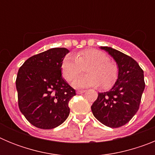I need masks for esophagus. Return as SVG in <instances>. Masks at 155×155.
<instances>
[{
	"label": "esophagus",
	"mask_w": 155,
	"mask_h": 155,
	"mask_svg": "<svg viewBox=\"0 0 155 155\" xmlns=\"http://www.w3.org/2000/svg\"><path fill=\"white\" fill-rule=\"evenodd\" d=\"M84 92H85V91L84 90H78V91H77V94H83Z\"/></svg>",
	"instance_id": "34e87169"
}]
</instances>
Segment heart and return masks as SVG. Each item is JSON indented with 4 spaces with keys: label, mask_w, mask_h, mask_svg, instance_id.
<instances>
[{
    "label": "heart",
    "mask_w": 155,
    "mask_h": 155,
    "mask_svg": "<svg viewBox=\"0 0 155 155\" xmlns=\"http://www.w3.org/2000/svg\"><path fill=\"white\" fill-rule=\"evenodd\" d=\"M86 67L87 74L79 77L73 82L75 87L101 85L102 88L107 89L118 79L120 69L117 63L110 60L105 53L94 49L79 51L74 57L67 56L61 67L63 77L68 81H72L83 71V68Z\"/></svg>",
    "instance_id": "obj_1"
}]
</instances>
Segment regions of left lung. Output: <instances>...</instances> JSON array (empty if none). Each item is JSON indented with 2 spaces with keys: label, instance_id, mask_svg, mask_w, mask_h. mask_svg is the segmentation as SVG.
Wrapping results in <instances>:
<instances>
[{
  "label": "left lung",
  "instance_id": "1",
  "mask_svg": "<svg viewBox=\"0 0 155 155\" xmlns=\"http://www.w3.org/2000/svg\"><path fill=\"white\" fill-rule=\"evenodd\" d=\"M119 66L118 79L109 91L98 93L91 105L94 116L111 128L125 125L140 107L145 83L143 71L135 60L108 46H102Z\"/></svg>",
  "mask_w": 155,
  "mask_h": 155
}]
</instances>
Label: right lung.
I'll return each mask as SVG.
<instances>
[{
	"instance_id": "add662e5",
	"label": "right lung",
	"mask_w": 155,
	"mask_h": 155,
	"mask_svg": "<svg viewBox=\"0 0 155 155\" xmlns=\"http://www.w3.org/2000/svg\"><path fill=\"white\" fill-rule=\"evenodd\" d=\"M66 48H52L34 55L19 68L16 78L18 107L35 127L50 130L62 124L75 90L61 76Z\"/></svg>"
}]
</instances>
